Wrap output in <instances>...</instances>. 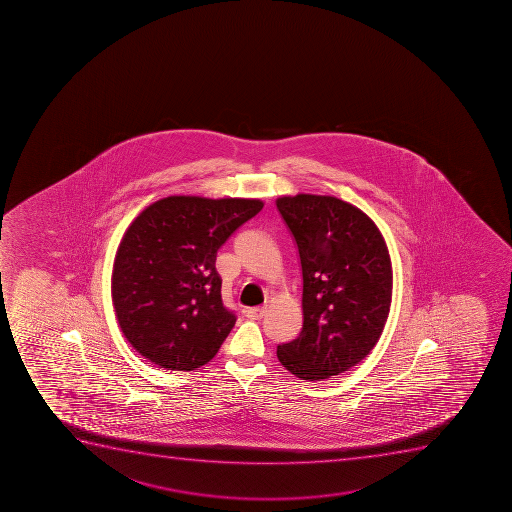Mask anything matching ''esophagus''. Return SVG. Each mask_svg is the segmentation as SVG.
<instances>
[{
	"label": "esophagus",
	"instance_id": "1",
	"mask_svg": "<svg viewBox=\"0 0 512 512\" xmlns=\"http://www.w3.org/2000/svg\"><path fill=\"white\" fill-rule=\"evenodd\" d=\"M243 314H245V317H248V319L260 320L265 315V307H252V309H245L243 310Z\"/></svg>",
	"mask_w": 512,
	"mask_h": 512
}]
</instances>
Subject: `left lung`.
<instances>
[{"label": "left lung", "instance_id": "left-lung-1", "mask_svg": "<svg viewBox=\"0 0 512 512\" xmlns=\"http://www.w3.org/2000/svg\"><path fill=\"white\" fill-rule=\"evenodd\" d=\"M302 265L299 337L277 347L302 380L329 379L379 342L392 300V265L379 228L360 208L329 195L277 198Z\"/></svg>", "mask_w": 512, "mask_h": 512}]
</instances>
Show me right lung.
<instances>
[{
	"instance_id": "1",
	"label": "right lung",
	"mask_w": 512,
	"mask_h": 512,
	"mask_svg": "<svg viewBox=\"0 0 512 512\" xmlns=\"http://www.w3.org/2000/svg\"><path fill=\"white\" fill-rule=\"evenodd\" d=\"M264 208L257 198L173 195L148 205L123 235L112 274L125 339L167 370H195L235 325L223 307L218 248Z\"/></svg>"
}]
</instances>
